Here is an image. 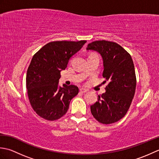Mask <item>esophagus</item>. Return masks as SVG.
I'll use <instances>...</instances> for the list:
<instances>
[{
    "label": "esophagus",
    "instance_id": "34e87169",
    "mask_svg": "<svg viewBox=\"0 0 159 159\" xmlns=\"http://www.w3.org/2000/svg\"><path fill=\"white\" fill-rule=\"evenodd\" d=\"M88 89H85V88H80V92H81V93H87V92H88Z\"/></svg>",
    "mask_w": 159,
    "mask_h": 159
}]
</instances>
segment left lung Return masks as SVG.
<instances>
[{
  "instance_id": "1",
  "label": "left lung",
  "mask_w": 159,
  "mask_h": 159,
  "mask_svg": "<svg viewBox=\"0 0 159 159\" xmlns=\"http://www.w3.org/2000/svg\"><path fill=\"white\" fill-rule=\"evenodd\" d=\"M87 50L98 52L103 59L106 92L98 95L91 112L100 123L117 122L126 114L136 89V74L130 55L118 43L100 40L90 43Z\"/></svg>"
}]
</instances>
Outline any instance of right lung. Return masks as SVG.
Wrapping results in <instances>:
<instances>
[{
	"instance_id": "right-lung-1",
	"label": "right lung",
	"mask_w": 159,
	"mask_h": 159,
	"mask_svg": "<svg viewBox=\"0 0 159 159\" xmlns=\"http://www.w3.org/2000/svg\"><path fill=\"white\" fill-rule=\"evenodd\" d=\"M86 42H51L33 55L26 73V89L33 109L43 119L54 121L63 116L71 100L79 93L78 87H61L58 83L61 71Z\"/></svg>"
}]
</instances>
